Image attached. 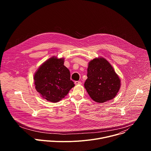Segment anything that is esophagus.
<instances>
[{"mask_svg": "<svg viewBox=\"0 0 151 151\" xmlns=\"http://www.w3.org/2000/svg\"><path fill=\"white\" fill-rule=\"evenodd\" d=\"M75 83L76 85H81L82 83V82L81 81H75Z\"/></svg>", "mask_w": 151, "mask_h": 151, "instance_id": "obj_1", "label": "esophagus"}]
</instances>
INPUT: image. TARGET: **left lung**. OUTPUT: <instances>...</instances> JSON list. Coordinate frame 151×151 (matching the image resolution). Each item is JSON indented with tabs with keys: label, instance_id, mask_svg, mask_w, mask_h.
Here are the masks:
<instances>
[{
	"label": "left lung",
	"instance_id": "left-lung-1",
	"mask_svg": "<svg viewBox=\"0 0 151 151\" xmlns=\"http://www.w3.org/2000/svg\"><path fill=\"white\" fill-rule=\"evenodd\" d=\"M84 87L90 97L97 103L114 99L119 90L121 81L111 64L103 57L90 61Z\"/></svg>",
	"mask_w": 151,
	"mask_h": 151
}]
</instances>
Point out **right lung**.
Here are the masks:
<instances>
[{
  "instance_id": "right-lung-1",
  "label": "right lung",
  "mask_w": 151,
  "mask_h": 151,
  "mask_svg": "<svg viewBox=\"0 0 151 151\" xmlns=\"http://www.w3.org/2000/svg\"><path fill=\"white\" fill-rule=\"evenodd\" d=\"M36 91L51 102H58L65 97L75 84L69 70L64 65V58L52 57L43 63L34 75Z\"/></svg>"
}]
</instances>
